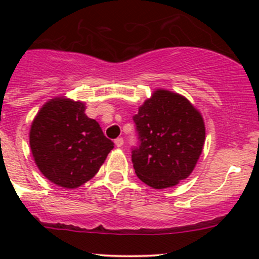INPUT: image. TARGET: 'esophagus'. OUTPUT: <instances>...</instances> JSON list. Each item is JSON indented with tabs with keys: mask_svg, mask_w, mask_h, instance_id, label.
<instances>
[{
	"mask_svg": "<svg viewBox=\"0 0 259 259\" xmlns=\"http://www.w3.org/2000/svg\"><path fill=\"white\" fill-rule=\"evenodd\" d=\"M122 144H124V139H122V138H116V139H115V145H116L117 148L122 146Z\"/></svg>",
	"mask_w": 259,
	"mask_h": 259,
	"instance_id": "obj_1",
	"label": "esophagus"
}]
</instances>
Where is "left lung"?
<instances>
[{"mask_svg": "<svg viewBox=\"0 0 259 259\" xmlns=\"http://www.w3.org/2000/svg\"><path fill=\"white\" fill-rule=\"evenodd\" d=\"M137 145L132 148L135 174L155 189L189 177L202 154L205 127L185 98L158 90L133 116Z\"/></svg>", "mask_w": 259, "mask_h": 259, "instance_id": "8db88e82", "label": "left lung"}]
</instances>
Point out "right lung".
Instances as JSON below:
<instances>
[{
  "label": "right lung",
  "instance_id": "add662e5",
  "mask_svg": "<svg viewBox=\"0 0 259 259\" xmlns=\"http://www.w3.org/2000/svg\"><path fill=\"white\" fill-rule=\"evenodd\" d=\"M85 106L54 99L42 106L31 125L30 146L36 165L50 182L77 188L93 178L114 148Z\"/></svg>",
  "mask_w": 259,
  "mask_h": 259
}]
</instances>
